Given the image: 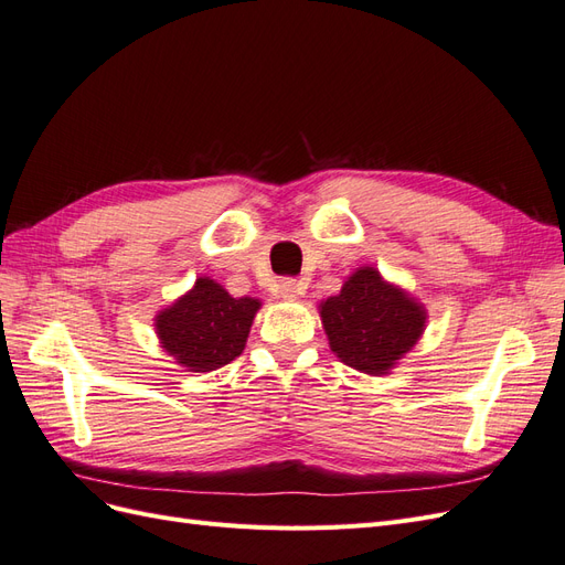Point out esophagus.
<instances>
[{
	"mask_svg": "<svg viewBox=\"0 0 565 565\" xmlns=\"http://www.w3.org/2000/svg\"><path fill=\"white\" fill-rule=\"evenodd\" d=\"M303 282L301 280H295V278H282L278 282V295L285 297V299H295L299 295H303Z\"/></svg>",
	"mask_w": 565,
	"mask_h": 565,
	"instance_id": "1",
	"label": "esophagus"
}]
</instances>
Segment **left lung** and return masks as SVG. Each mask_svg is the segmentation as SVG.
Listing matches in <instances>:
<instances>
[{
    "instance_id": "left-lung-1",
    "label": "left lung",
    "mask_w": 565,
    "mask_h": 565,
    "mask_svg": "<svg viewBox=\"0 0 565 565\" xmlns=\"http://www.w3.org/2000/svg\"><path fill=\"white\" fill-rule=\"evenodd\" d=\"M320 320L341 363L380 377L417 344L426 309L405 289L386 282L377 268L363 266L337 297L320 303Z\"/></svg>"
}]
</instances>
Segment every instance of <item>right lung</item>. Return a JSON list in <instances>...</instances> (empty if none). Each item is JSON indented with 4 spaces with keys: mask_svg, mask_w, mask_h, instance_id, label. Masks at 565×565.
<instances>
[{
    "mask_svg": "<svg viewBox=\"0 0 565 565\" xmlns=\"http://www.w3.org/2000/svg\"><path fill=\"white\" fill-rule=\"evenodd\" d=\"M259 299L231 297L212 278H198L191 292L156 316L162 349L191 372H212L243 353Z\"/></svg>",
    "mask_w": 565,
    "mask_h": 565,
    "instance_id": "obj_1",
    "label": "right lung"
}]
</instances>
